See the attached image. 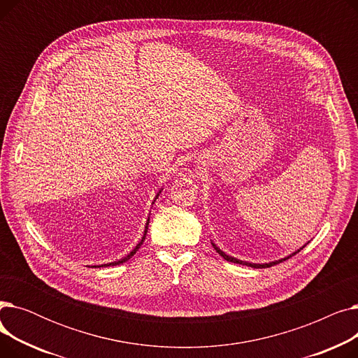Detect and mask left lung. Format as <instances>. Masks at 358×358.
Instances as JSON below:
<instances>
[{
  "label": "left lung",
  "mask_w": 358,
  "mask_h": 358,
  "mask_svg": "<svg viewBox=\"0 0 358 358\" xmlns=\"http://www.w3.org/2000/svg\"><path fill=\"white\" fill-rule=\"evenodd\" d=\"M212 245H213V248L216 250V252H219V255L220 257H223L224 259L227 261H229V262H235V264H242V266H248V267H252V268H267V267H271V266H275V264H278V262H283V261H286V259H289L292 255H296L300 250H303V247L300 248V250H297V251H294L293 254H290V255H287L286 258H281V259H277V261H271V262H266V264H255V262H248V261H241V259H238V258H235V257H231V255H228V254H224L220 248H217L215 243L212 242Z\"/></svg>",
  "instance_id": "1"
}]
</instances>
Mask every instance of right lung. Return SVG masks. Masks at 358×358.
Returning <instances> with one entry per match:
<instances>
[{"instance_id":"add662e5","label":"right lung","mask_w":358,"mask_h":358,"mask_svg":"<svg viewBox=\"0 0 358 358\" xmlns=\"http://www.w3.org/2000/svg\"><path fill=\"white\" fill-rule=\"evenodd\" d=\"M159 193H161V190L158 192V194L155 196V200L158 199V196H159ZM155 200L152 201V203H155ZM148 224H149V219H148V222H146V227H145V231H143V236H142V239H141V242L138 243V245L131 250L126 257H123V258H120V259H117V261H113V262H108V264H103V266H94V267H108V266H117V264H123V262H126L127 259H130L131 257H134L135 254H136V251L141 248V245L143 243V241H145V236H146V232H148Z\"/></svg>"}]
</instances>
